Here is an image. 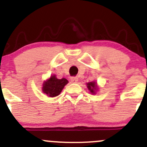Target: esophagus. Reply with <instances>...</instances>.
Masks as SVG:
<instances>
[{"label":"esophagus","mask_w":147,"mask_h":147,"mask_svg":"<svg viewBox=\"0 0 147 147\" xmlns=\"http://www.w3.org/2000/svg\"><path fill=\"white\" fill-rule=\"evenodd\" d=\"M70 80L72 82L76 83L78 81V78H76V77H72V78H70Z\"/></svg>","instance_id":"esophagus-1"}]
</instances>
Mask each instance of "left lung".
<instances>
[{
	"mask_svg": "<svg viewBox=\"0 0 147 147\" xmlns=\"http://www.w3.org/2000/svg\"><path fill=\"white\" fill-rule=\"evenodd\" d=\"M87 87L92 94H95L96 90H97V84L95 82H91L87 83Z\"/></svg>",
	"mask_w": 147,
	"mask_h": 147,
	"instance_id": "obj_1",
	"label": "left lung"
}]
</instances>
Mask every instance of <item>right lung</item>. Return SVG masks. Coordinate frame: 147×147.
I'll list each match as a JSON object with an SVG mask.
<instances>
[{
  "label": "right lung",
  "instance_id": "right-lung-1",
  "mask_svg": "<svg viewBox=\"0 0 147 147\" xmlns=\"http://www.w3.org/2000/svg\"><path fill=\"white\" fill-rule=\"evenodd\" d=\"M67 83L65 78L57 79L55 75H53L43 83L42 92L50 97H55L60 94Z\"/></svg>",
  "mask_w": 147,
  "mask_h": 147
}]
</instances>
